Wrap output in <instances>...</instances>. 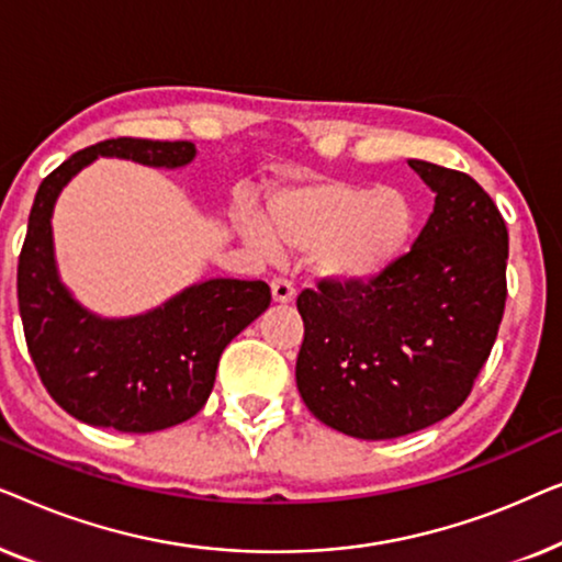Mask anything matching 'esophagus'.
<instances>
[{
    "label": "esophagus",
    "mask_w": 562,
    "mask_h": 562,
    "mask_svg": "<svg viewBox=\"0 0 562 562\" xmlns=\"http://www.w3.org/2000/svg\"><path fill=\"white\" fill-rule=\"evenodd\" d=\"M271 294H273V302L289 304V302H294L296 289H294V283H291L289 279H273L271 281Z\"/></svg>",
    "instance_id": "34e87169"
}]
</instances>
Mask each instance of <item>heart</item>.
Here are the masks:
<instances>
[{"label": "heart", "mask_w": 562, "mask_h": 562, "mask_svg": "<svg viewBox=\"0 0 562 562\" xmlns=\"http://www.w3.org/2000/svg\"><path fill=\"white\" fill-rule=\"evenodd\" d=\"M414 206L398 189L360 183H317L283 191L268 212V237L250 227L260 250L271 239L291 250H312V268L322 279L368 283L394 266L409 243Z\"/></svg>", "instance_id": "obj_1"}]
</instances>
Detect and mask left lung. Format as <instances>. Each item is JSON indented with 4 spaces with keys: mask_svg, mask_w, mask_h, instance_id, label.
I'll return each mask as SVG.
<instances>
[{
    "mask_svg": "<svg viewBox=\"0 0 562 562\" xmlns=\"http://www.w3.org/2000/svg\"><path fill=\"white\" fill-rule=\"evenodd\" d=\"M435 191L412 250L368 283L322 281L296 299V386L337 432L391 440L450 417L494 348L509 233L468 173L409 160Z\"/></svg>",
    "mask_w": 562,
    "mask_h": 562,
    "instance_id": "left-lung-1",
    "label": "left lung"
}]
</instances>
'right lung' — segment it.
<instances>
[{
  "mask_svg": "<svg viewBox=\"0 0 562 562\" xmlns=\"http://www.w3.org/2000/svg\"><path fill=\"white\" fill-rule=\"evenodd\" d=\"M99 156L181 168L196 148L117 137L74 153L45 176L18 263L20 317L37 375L60 409L94 427L158 432L206 404L222 350L268 310L271 289L266 281L210 279L125 319L81 306L58 276L50 217L66 183Z\"/></svg>",
  "mask_w": 562,
  "mask_h": 562,
  "instance_id": "add662e5",
  "label": "right lung"
}]
</instances>
